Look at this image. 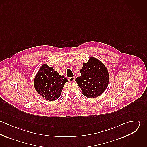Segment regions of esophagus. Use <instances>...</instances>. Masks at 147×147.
<instances>
[{
	"label": "esophagus",
	"instance_id": "obj_1",
	"mask_svg": "<svg viewBox=\"0 0 147 147\" xmlns=\"http://www.w3.org/2000/svg\"><path fill=\"white\" fill-rule=\"evenodd\" d=\"M75 80V77H71V78H69L68 79V80L69 82H74Z\"/></svg>",
	"mask_w": 147,
	"mask_h": 147
}]
</instances>
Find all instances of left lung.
<instances>
[{
  "label": "left lung",
  "mask_w": 147,
  "mask_h": 147,
  "mask_svg": "<svg viewBox=\"0 0 147 147\" xmlns=\"http://www.w3.org/2000/svg\"><path fill=\"white\" fill-rule=\"evenodd\" d=\"M83 65L80 71L81 76L75 81L84 96L89 98L97 97L107 87L109 82L108 71L103 63L94 57H90Z\"/></svg>",
  "instance_id": "left-lung-1"
}]
</instances>
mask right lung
Wrapping results in <instances>:
<instances>
[{
    "instance_id": "add662e5",
    "label": "right lung",
    "mask_w": 147,
    "mask_h": 147,
    "mask_svg": "<svg viewBox=\"0 0 147 147\" xmlns=\"http://www.w3.org/2000/svg\"><path fill=\"white\" fill-rule=\"evenodd\" d=\"M68 80L53 69V67L43 64L34 78V85L37 92L49 101L59 98L64 84Z\"/></svg>"
}]
</instances>
